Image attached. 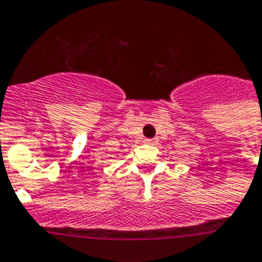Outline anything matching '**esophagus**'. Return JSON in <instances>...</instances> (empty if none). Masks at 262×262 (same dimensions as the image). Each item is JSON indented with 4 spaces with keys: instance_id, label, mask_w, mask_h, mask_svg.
Listing matches in <instances>:
<instances>
[{
    "instance_id": "esophagus-1",
    "label": "esophagus",
    "mask_w": 262,
    "mask_h": 262,
    "mask_svg": "<svg viewBox=\"0 0 262 262\" xmlns=\"http://www.w3.org/2000/svg\"><path fill=\"white\" fill-rule=\"evenodd\" d=\"M144 142H146V143H147V144H156L158 141H157L156 138H154V139H146V141H144Z\"/></svg>"
}]
</instances>
